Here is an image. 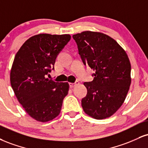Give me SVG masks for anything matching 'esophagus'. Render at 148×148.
Returning a JSON list of instances; mask_svg holds the SVG:
<instances>
[{
	"mask_svg": "<svg viewBox=\"0 0 148 148\" xmlns=\"http://www.w3.org/2000/svg\"><path fill=\"white\" fill-rule=\"evenodd\" d=\"M79 82L77 81H76L75 82V83H69V87H70L71 88H74V87L76 86V85H79Z\"/></svg>",
	"mask_w": 148,
	"mask_h": 148,
	"instance_id": "obj_1",
	"label": "esophagus"
}]
</instances>
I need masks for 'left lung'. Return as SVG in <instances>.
Segmentation results:
<instances>
[{"mask_svg": "<svg viewBox=\"0 0 148 148\" xmlns=\"http://www.w3.org/2000/svg\"><path fill=\"white\" fill-rule=\"evenodd\" d=\"M84 65L95 71L81 101L87 114L96 119L112 116L125 101L131 84V65L125 51L114 39L101 32L73 35Z\"/></svg>", "mask_w": 148, "mask_h": 148, "instance_id": "left-lung-1", "label": "left lung"}]
</instances>
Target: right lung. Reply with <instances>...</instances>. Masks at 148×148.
<instances>
[{
	"mask_svg": "<svg viewBox=\"0 0 148 148\" xmlns=\"http://www.w3.org/2000/svg\"><path fill=\"white\" fill-rule=\"evenodd\" d=\"M69 34H40L30 37L14 57L10 82L18 102L32 118L47 122L58 116L68 83L47 78L54 69L57 55L69 41Z\"/></svg>",
	"mask_w": 148,
	"mask_h": 148,
	"instance_id": "1",
	"label": "right lung"
}]
</instances>
